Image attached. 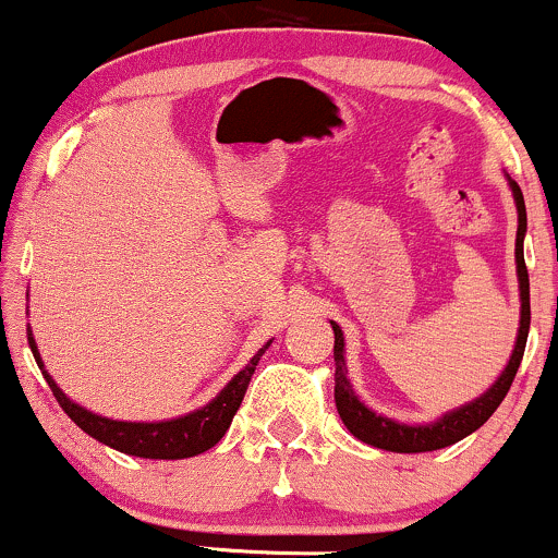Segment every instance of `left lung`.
<instances>
[{
  "label": "left lung",
  "mask_w": 558,
  "mask_h": 558,
  "mask_svg": "<svg viewBox=\"0 0 558 558\" xmlns=\"http://www.w3.org/2000/svg\"><path fill=\"white\" fill-rule=\"evenodd\" d=\"M513 190V201H517V211H519V230H517V272H519V296H522V320H519V336H517V347H513L511 360H508L506 371L500 373L498 381L489 387L485 395L476 397L474 402L469 405L452 410V413L442 415L437 424H426V426H408V424H397V421L384 418V415H376L373 410H368L363 402L354 397L352 384L347 378V363H344V333L336 323L333 326V363H336V408H339L341 421L349 432L354 434L363 442L373 445V448L381 450H391V452H428V450H439L448 448V445H456L458 439L469 437L471 432H476L489 415L498 410L504 397L511 389L513 376H517L519 365H522L524 357V347H527V333H530V275H527V265H524V232H527V209H524V195L522 187L517 182H511Z\"/></svg>",
  "instance_id": "8db88e82"
}]
</instances>
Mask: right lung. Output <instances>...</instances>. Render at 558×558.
Returning a JSON list of instances; mask_svg holds the SVG:
<instances>
[{
    "label": "right lung",
    "instance_id": "add662e5",
    "mask_svg": "<svg viewBox=\"0 0 558 558\" xmlns=\"http://www.w3.org/2000/svg\"><path fill=\"white\" fill-rule=\"evenodd\" d=\"M28 347L31 352H34L36 365L41 368V376H45L47 384H50L54 400L60 402V408L69 413V418L82 428V432H87L89 437H95L97 442L108 445V448L126 452V456L167 458V461H177V458H193L198 456V452H206L225 437V432H228L232 424V415H235L238 408H241L243 395H246L251 376H254L256 371V363H259L262 354H265V349L269 344H265V349H259V352L251 357L246 368L238 373L228 387L214 397L209 405L195 410V413L182 415V418L158 421V424H126V421H110V418H102V415L89 413V410L78 408L76 402H71L69 397L60 391L58 384L52 381L50 373L45 371V365H41L39 360V352H36V341L31 333H28Z\"/></svg>",
    "mask_w": 558,
    "mask_h": 558
}]
</instances>
